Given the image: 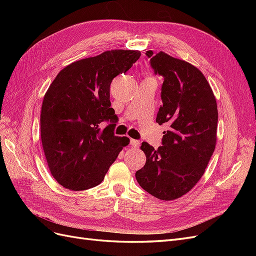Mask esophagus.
<instances>
[{
    "instance_id": "obj_1",
    "label": "esophagus",
    "mask_w": 256,
    "mask_h": 256,
    "mask_svg": "<svg viewBox=\"0 0 256 256\" xmlns=\"http://www.w3.org/2000/svg\"><path fill=\"white\" fill-rule=\"evenodd\" d=\"M130 145L134 147V148H138V147H140V141L138 140H134V138H131L130 140Z\"/></svg>"
}]
</instances>
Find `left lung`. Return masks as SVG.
Returning <instances> with one entry per match:
<instances>
[{
	"label": "left lung",
	"instance_id": "left-lung-1",
	"mask_svg": "<svg viewBox=\"0 0 256 256\" xmlns=\"http://www.w3.org/2000/svg\"><path fill=\"white\" fill-rule=\"evenodd\" d=\"M145 54L154 74L164 76L156 122L168 130L158 150L142 143L146 162L136 178L152 196L171 200L203 176L216 147L218 109L210 85L196 67L164 52Z\"/></svg>",
	"mask_w": 256,
	"mask_h": 256
}]
</instances>
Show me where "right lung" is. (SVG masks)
Instances as JSON below:
<instances>
[{
    "instance_id": "right-lung-1",
    "label": "right lung",
    "mask_w": 256,
    "mask_h": 256,
    "mask_svg": "<svg viewBox=\"0 0 256 256\" xmlns=\"http://www.w3.org/2000/svg\"><path fill=\"white\" fill-rule=\"evenodd\" d=\"M140 51L112 50L76 60L58 72L44 97L40 134L52 176L63 187L86 190L104 180L129 138L116 136L110 85ZM102 121L108 122L100 128Z\"/></svg>"
}]
</instances>
